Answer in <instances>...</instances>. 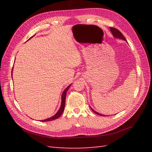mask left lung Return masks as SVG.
I'll list each match as a JSON object with an SVG mask.
<instances>
[{
  "mask_svg": "<svg viewBox=\"0 0 152 152\" xmlns=\"http://www.w3.org/2000/svg\"><path fill=\"white\" fill-rule=\"evenodd\" d=\"M110 31H111V32H112V34L114 35V37H115V38H121V39H122V40H126V39H125V38L124 37V35L122 34V33H121L120 31H119L118 29H117V28H114V27H110ZM91 110H92L94 112L95 114H98V115H101V114H99L98 112H95L94 110H93L92 108H91ZM103 116H104V115H103Z\"/></svg>",
  "mask_w": 152,
  "mask_h": 152,
  "instance_id": "1",
  "label": "left lung"
}]
</instances>
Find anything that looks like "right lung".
Wrapping results in <instances>:
<instances>
[{
    "label": "right lung",
    "mask_w": 152,
    "mask_h": 152,
    "mask_svg": "<svg viewBox=\"0 0 152 152\" xmlns=\"http://www.w3.org/2000/svg\"><path fill=\"white\" fill-rule=\"evenodd\" d=\"M71 85V84H70ZM70 85H69V86L67 87V88L64 89V91H63V94H62V96H61V99H62V102H61V107L59 110V111H58L56 115H54L52 117H51L50 118H48L46 119H44V120H42L41 121H52L54 120V119H56L57 118H59L61 115L62 114V113L63 112V110L64 109V105H65V99H66V92L68 91V89H69Z\"/></svg>",
    "instance_id": "add662e5"
}]
</instances>
